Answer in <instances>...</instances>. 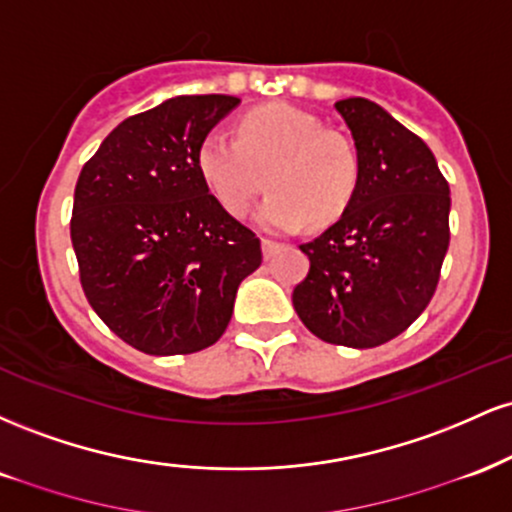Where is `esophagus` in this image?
<instances>
[{"label": "esophagus", "mask_w": 512, "mask_h": 512, "mask_svg": "<svg viewBox=\"0 0 512 512\" xmlns=\"http://www.w3.org/2000/svg\"><path fill=\"white\" fill-rule=\"evenodd\" d=\"M279 248H281V243H276V240H272V238H262V252H264V257H272V255H276V252H279Z\"/></svg>", "instance_id": "obj_1"}]
</instances>
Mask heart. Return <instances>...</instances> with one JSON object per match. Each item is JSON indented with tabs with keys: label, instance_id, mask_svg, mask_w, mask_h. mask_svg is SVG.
<instances>
[{
	"label": "heart",
	"instance_id": "obj_1",
	"mask_svg": "<svg viewBox=\"0 0 512 512\" xmlns=\"http://www.w3.org/2000/svg\"><path fill=\"white\" fill-rule=\"evenodd\" d=\"M197 170L226 214L243 219L267 187L260 223L276 233L310 219L327 226L349 209L361 166L354 144L293 105H267L240 120L238 137L214 129L197 146ZM268 178L264 179L263 175Z\"/></svg>",
	"mask_w": 512,
	"mask_h": 512
}]
</instances>
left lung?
<instances>
[{
    "label": "left lung",
    "instance_id": "8db88e82",
    "mask_svg": "<svg viewBox=\"0 0 512 512\" xmlns=\"http://www.w3.org/2000/svg\"><path fill=\"white\" fill-rule=\"evenodd\" d=\"M356 142L358 190L342 219L303 243L293 289L303 325L327 344L373 349L431 303L450 245V187L431 149L378 103H334Z\"/></svg>",
    "mask_w": 512,
    "mask_h": 512
}]
</instances>
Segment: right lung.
Wrapping results in <instances>:
<instances>
[{
	"label": "right lung",
	"instance_id": "obj_1",
	"mask_svg": "<svg viewBox=\"0 0 512 512\" xmlns=\"http://www.w3.org/2000/svg\"><path fill=\"white\" fill-rule=\"evenodd\" d=\"M236 96H178L127 117L81 168L72 245L88 303L122 342L151 356L219 342L260 238L199 178L197 146Z\"/></svg>",
	"mask_w": 512,
	"mask_h": 512
}]
</instances>
